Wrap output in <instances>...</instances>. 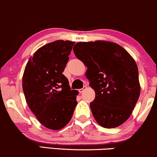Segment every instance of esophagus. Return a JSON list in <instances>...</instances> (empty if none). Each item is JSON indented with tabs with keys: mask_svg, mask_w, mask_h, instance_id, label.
Returning <instances> with one entry per match:
<instances>
[{
	"mask_svg": "<svg viewBox=\"0 0 157 157\" xmlns=\"http://www.w3.org/2000/svg\"><path fill=\"white\" fill-rule=\"evenodd\" d=\"M86 89H87V86H84L83 88H81V89H79V92H80V93L81 94V93H82V92H83L84 90H86Z\"/></svg>",
	"mask_w": 157,
	"mask_h": 157,
	"instance_id": "34e87169",
	"label": "esophagus"
}]
</instances>
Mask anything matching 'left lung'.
Returning <instances> with one entry per match:
<instances>
[{
  "label": "left lung",
  "instance_id": "left-lung-1",
  "mask_svg": "<svg viewBox=\"0 0 157 157\" xmlns=\"http://www.w3.org/2000/svg\"><path fill=\"white\" fill-rule=\"evenodd\" d=\"M73 50L88 68L86 76L95 91L90 103L95 120L107 129L121 125L132 115L140 94L135 60L112 41L78 42Z\"/></svg>",
  "mask_w": 157,
  "mask_h": 157
}]
</instances>
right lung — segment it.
Returning <instances> with one entry per match:
<instances>
[{"label":"right lung","instance_id":"right-lung-1","mask_svg":"<svg viewBox=\"0 0 157 157\" xmlns=\"http://www.w3.org/2000/svg\"><path fill=\"white\" fill-rule=\"evenodd\" d=\"M74 41L57 40L38 49L29 58L22 76L26 102L43 126L62 129L70 121L78 91L71 90L63 75Z\"/></svg>","mask_w":157,"mask_h":157}]
</instances>
